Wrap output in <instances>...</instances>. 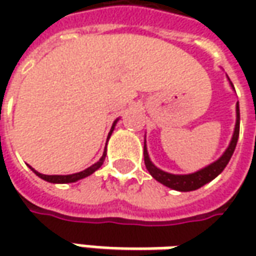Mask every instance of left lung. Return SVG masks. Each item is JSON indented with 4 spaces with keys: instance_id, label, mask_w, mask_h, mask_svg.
Instances as JSON below:
<instances>
[{
    "instance_id": "1",
    "label": "left lung",
    "mask_w": 256,
    "mask_h": 256,
    "mask_svg": "<svg viewBox=\"0 0 256 256\" xmlns=\"http://www.w3.org/2000/svg\"><path fill=\"white\" fill-rule=\"evenodd\" d=\"M228 81H230V78H228ZM230 84H231L232 90H234V85H232L231 81H230ZM238 136H240V104L236 102V122H235V128H234L231 142L228 145V148L225 150V152L222 154L216 161H214L210 165H206L205 168H202L200 171L186 174V175L170 174V172L162 171V170H160L158 166L154 165L151 158H150V155H148L146 142H144V161H145V166H146L148 172L152 175V178H155L156 181L161 182L162 185L171 188V190L181 192L195 191V190L204 186L205 184H208L212 180H215L224 171V168L228 165L232 154L235 151V146H236V142H238Z\"/></svg>"
}]
</instances>
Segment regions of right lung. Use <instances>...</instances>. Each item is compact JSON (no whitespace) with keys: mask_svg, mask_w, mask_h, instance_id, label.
<instances>
[{"mask_svg":"<svg viewBox=\"0 0 256 256\" xmlns=\"http://www.w3.org/2000/svg\"><path fill=\"white\" fill-rule=\"evenodd\" d=\"M116 122H118V120H115V121H114L112 126H111V131H110V134H108V138L111 136V134H112L114 128H115ZM105 156H106V146H105L102 156L100 158V161H98V162H95L94 165H91L90 168L84 170V171L76 172V174H71V175H44V174H40L38 171H35L34 168H31V166H30V168H31V170H32V171H34L35 174L41 178V180H44V181L52 182V184H70V182L80 181V180H82V178H85V176H90V175L94 174L96 170H100V168H101V165L104 164V161H105Z\"/></svg>","mask_w":256,"mask_h":256,"instance_id":"1","label":"right lung"}]
</instances>
